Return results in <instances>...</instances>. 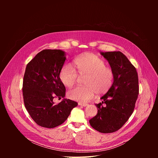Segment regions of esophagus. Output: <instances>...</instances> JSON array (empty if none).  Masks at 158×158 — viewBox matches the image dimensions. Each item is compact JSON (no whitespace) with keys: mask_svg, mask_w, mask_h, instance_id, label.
I'll use <instances>...</instances> for the list:
<instances>
[{"mask_svg":"<svg viewBox=\"0 0 158 158\" xmlns=\"http://www.w3.org/2000/svg\"><path fill=\"white\" fill-rule=\"evenodd\" d=\"M78 104H79V106H84V107L87 106V103H84V102H78Z\"/></svg>","mask_w":158,"mask_h":158,"instance_id":"esophagus-1","label":"esophagus"}]
</instances>
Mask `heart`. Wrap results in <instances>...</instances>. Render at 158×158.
Wrapping results in <instances>:
<instances>
[{
	"label": "heart",
	"mask_w": 158,
	"mask_h": 158,
	"mask_svg": "<svg viewBox=\"0 0 158 158\" xmlns=\"http://www.w3.org/2000/svg\"><path fill=\"white\" fill-rule=\"evenodd\" d=\"M74 67L70 64H65L59 72V79L62 83L71 87L76 82L77 73L80 76L86 75L83 86H77L67 93L68 97L74 101L87 102L96 93L99 94L106 93L113 83L114 73L110 67L106 65L104 59L93 53H85L74 60ZM77 70H76L75 69Z\"/></svg>",
	"instance_id": "obj_1"
}]
</instances>
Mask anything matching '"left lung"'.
Segmentation results:
<instances>
[{"instance_id": "left-lung-1", "label": "left lung", "mask_w": 158, "mask_h": 158, "mask_svg": "<svg viewBox=\"0 0 158 158\" xmlns=\"http://www.w3.org/2000/svg\"><path fill=\"white\" fill-rule=\"evenodd\" d=\"M101 54L113 71L114 82L101 98L102 102L96 104L98 113L89 123L100 132L111 133L122 127L132 114L139 94L138 76L136 69L121 52Z\"/></svg>"}]
</instances>
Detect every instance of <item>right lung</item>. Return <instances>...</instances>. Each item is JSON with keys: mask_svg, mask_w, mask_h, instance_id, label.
Instances as JSON below:
<instances>
[{"mask_svg": "<svg viewBox=\"0 0 158 158\" xmlns=\"http://www.w3.org/2000/svg\"><path fill=\"white\" fill-rule=\"evenodd\" d=\"M61 50L44 49L27 65L23 79V99L29 115L39 126L54 128L62 124L77 102L64 99L55 104V98H64L65 87L59 72L65 60Z\"/></svg>", "mask_w": 158, "mask_h": 158, "instance_id": "1", "label": "right lung"}]
</instances>
